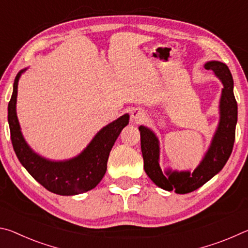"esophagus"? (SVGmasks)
<instances>
[{
	"label": "esophagus",
	"instance_id": "esophagus-1",
	"mask_svg": "<svg viewBox=\"0 0 248 248\" xmlns=\"http://www.w3.org/2000/svg\"><path fill=\"white\" fill-rule=\"evenodd\" d=\"M131 117H132V118H133L134 120L140 121V120L143 119V117H144V112H143V110H142V109H140V108H136V109H133V110H132V112H131Z\"/></svg>",
	"mask_w": 248,
	"mask_h": 248
}]
</instances>
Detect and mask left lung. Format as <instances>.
Returning <instances> with one entry per match:
<instances>
[{
  "instance_id": "obj_1",
  "label": "left lung",
  "mask_w": 248,
  "mask_h": 248,
  "mask_svg": "<svg viewBox=\"0 0 248 248\" xmlns=\"http://www.w3.org/2000/svg\"><path fill=\"white\" fill-rule=\"evenodd\" d=\"M204 69L215 73L223 84V89L219 104V124L208 151L194 171L167 169L163 173L159 166V141L156 134L145 125L139 127L145 173L156 186L167 191L188 194L198 189L223 169L232 153L237 123V103L233 93L232 74L228 65L220 61H208Z\"/></svg>"
}]
</instances>
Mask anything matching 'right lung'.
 I'll return each instance as SVG.
<instances>
[{
	"mask_svg": "<svg viewBox=\"0 0 248 248\" xmlns=\"http://www.w3.org/2000/svg\"><path fill=\"white\" fill-rule=\"evenodd\" d=\"M26 70H20L16 75L7 108L11 140L16 156L28 173L53 194L74 196L93 189L106 173L109 153L121 130L129 124V115L124 114L103 127L77 156L63 161L46 158L36 153L24 139L16 114L18 81Z\"/></svg>",
	"mask_w": 248,
	"mask_h": 248,
	"instance_id": "1",
	"label": "right lung"
}]
</instances>
